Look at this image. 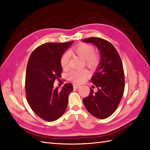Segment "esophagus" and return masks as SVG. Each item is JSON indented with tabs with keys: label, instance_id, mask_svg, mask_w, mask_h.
Here are the masks:
<instances>
[{
	"label": "esophagus",
	"instance_id": "obj_1",
	"mask_svg": "<svg viewBox=\"0 0 150 150\" xmlns=\"http://www.w3.org/2000/svg\"><path fill=\"white\" fill-rule=\"evenodd\" d=\"M80 87H81V86H80V85L75 84H73V88H74L75 89H78V88H79Z\"/></svg>",
	"mask_w": 150,
	"mask_h": 150
}]
</instances>
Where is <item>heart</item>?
Returning a JSON list of instances; mask_svg holds the SVG:
<instances>
[{
	"label": "heart",
	"instance_id": "heart-1",
	"mask_svg": "<svg viewBox=\"0 0 150 150\" xmlns=\"http://www.w3.org/2000/svg\"><path fill=\"white\" fill-rule=\"evenodd\" d=\"M72 52L75 53L84 59L85 65L89 68L95 69L99 64L100 62V56L99 54L95 52V48L93 46L88 44H81L72 49ZM70 55L68 52H64L60 57V64L64 69L69 68ZM90 73L86 69L71 70L68 73V78L69 80L75 83H81L86 79Z\"/></svg>",
	"mask_w": 150,
	"mask_h": 150
}]
</instances>
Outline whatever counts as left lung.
<instances>
[{
    "label": "left lung",
    "mask_w": 150,
    "mask_h": 150,
    "mask_svg": "<svg viewBox=\"0 0 150 150\" xmlns=\"http://www.w3.org/2000/svg\"><path fill=\"white\" fill-rule=\"evenodd\" d=\"M91 42L101 54L100 65L91 81L98 89L83 99L86 110L92 115L104 119L112 115L119 106L124 91V72L122 60L115 47L109 41L98 37L85 39Z\"/></svg>",
    "instance_id": "obj_1"
}]
</instances>
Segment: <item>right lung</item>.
<instances>
[{
	"instance_id": "add662e5",
	"label": "right lung",
	"mask_w": 150,
	"mask_h": 150,
	"mask_svg": "<svg viewBox=\"0 0 150 150\" xmlns=\"http://www.w3.org/2000/svg\"><path fill=\"white\" fill-rule=\"evenodd\" d=\"M72 43L43 44L33 50L28 60L25 80L27 100L34 112L47 122L57 120L65 112L73 91L70 83L61 90L53 88L54 82L61 77L60 57Z\"/></svg>"
}]
</instances>
